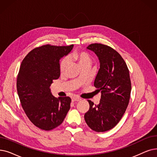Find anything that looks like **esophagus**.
<instances>
[{"instance_id":"1","label":"esophagus","mask_w":157,"mask_h":157,"mask_svg":"<svg viewBox=\"0 0 157 157\" xmlns=\"http://www.w3.org/2000/svg\"><path fill=\"white\" fill-rule=\"evenodd\" d=\"M81 99L79 98H77V97H74V98H72V102H74V101H81Z\"/></svg>"}]
</instances>
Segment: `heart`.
<instances>
[{"label":"heart","instance_id":"obj_1","mask_svg":"<svg viewBox=\"0 0 157 157\" xmlns=\"http://www.w3.org/2000/svg\"><path fill=\"white\" fill-rule=\"evenodd\" d=\"M69 59L76 62L80 67L85 64H90L91 57L88 52L86 51H76L69 56ZM68 65V61L66 58L63 59L60 63V71L63 72Z\"/></svg>","mask_w":157,"mask_h":157}]
</instances>
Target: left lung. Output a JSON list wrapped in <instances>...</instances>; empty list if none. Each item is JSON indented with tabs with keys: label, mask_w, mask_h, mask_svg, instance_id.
<instances>
[{
	"label": "left lung",
	"mask_w": 157,
	"mask_h": 157,
	"mask_svg": "<svg viewBox=\"0 0 157 157\" xmlns=\"http://www.w3.org/2000/svg\"><path fill=\"white\" fill-rule=\"evenodd\" d=\"M87 49L94 52L99 60L94 86L101 90V96L98 105L88 100L90 108L85 120L92 130L104 132L118 124L128 105L132 90L129 70L123 58L110 47L92 44Z\"/></svg>",
	"instance_id": "left-lung-1"
}]
</instances>
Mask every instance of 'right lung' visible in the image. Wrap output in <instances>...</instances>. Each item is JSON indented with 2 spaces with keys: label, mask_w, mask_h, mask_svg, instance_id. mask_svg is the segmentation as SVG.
I'll return each instance as SVG.
<instances>
[{
  "label": "right lung",
  "mask_w": 157,
  "mask_h": 157,
  "mask_svg": "<svg viewBox=\"0 0 157 157\" xmlns=\"http://www.w3.org/2000/svg\"><path fill=\"white\" fill-rule=\"evenodd\" d=\"M72 48L73 45L36 47L20 65L17 81L20 103L32 123L44 130L59 126L71 108V99L53 96L50 86L60 76L59 59Z\"/></svg>",
  "instance_id": "add662e5"
}]
</instances>
